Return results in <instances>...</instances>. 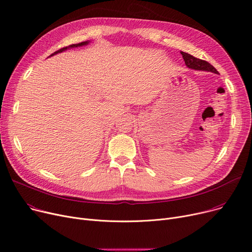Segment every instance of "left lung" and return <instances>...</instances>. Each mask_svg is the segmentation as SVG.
Returning <instances> with one entry per match:
<instances>
[{"instance_id":"1","label":"left lung","mask_w":252,"mask_h":252,"mask_svg":"<svg viewBox=\"0 0 252 252\" xmlns=\"http://www.w3.org/2000/svg\"><path fill=\"white\" fill-rule=\"evenodd\" d=\"M181 55L184 59L185 64L187 67L191 69H195V70H202V71H211L214 73H218L217 69L211 65L209 62H206L204 60H200V59H197L193 56H191L187 53L181 52Z\"/></svg>"}]
</instances>
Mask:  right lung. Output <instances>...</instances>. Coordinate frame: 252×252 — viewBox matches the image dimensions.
<instances>
[{"instance_id": "obj_1", "label": "right lung", "mask_w": 252, "mask_h": 252, "mask_svg": "<svg viewBox=\"0 0 252 252\" xmlns=\"http://www.w3.org/2000/svg\"><path fill=\"white\" fill-rule=\"evenodd\" d=\"M86 43H87V41H82V42H79V43H76V44H71V46H69V47H65V48H62V49H60V50H58L57 52L53 53L51 56H54V55H56V54H58V53H61V52H63V51L67 50L68 48H77V47L84 46V44H86Z\"/></svg>"}]
</instances>
